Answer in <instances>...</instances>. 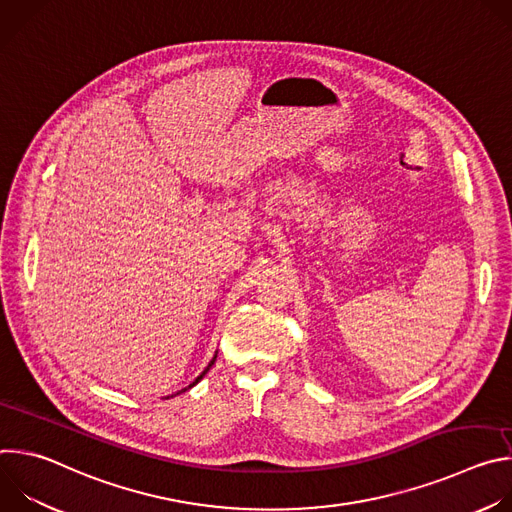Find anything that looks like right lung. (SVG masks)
<instances>
[{
	"mask_svg": "<svg viewBox=\"0 0 512 512\" xmlns=\"http://www.w3.org/2000/svg\"><path fill=\"white\" fill-rule=\"evenodd\" d=\"M214 358H216V356H214ZM212 364H214V360H212V362H210V364H208V369H210V367H212ZM208 369H206V371H208ZM206 371H204V373H202V375H200V377H198V379H196V381H194V383H192V385H196V383H198V381H200V379H202V377H204V375H206ZM192 385H190V387H192Z\"/></svg>",
	"mask_w": 512,
	"mask_h": 512,
	"instance_id": "obj_1",
	"label": "right lung"
}]
</instances>
